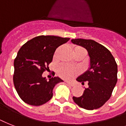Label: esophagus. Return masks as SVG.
<instances>
[{"label": "esophagus", "mask_w": 126, "mask_h": 126, "mask_svg": "<svg viewBox=\"0 0 126 126\" xmlns=\"http://www.w3.org/2000/svg\"><path fill=\"white\" fill-rule=\"evenodd\" d=\"M66 83H67V84H68V85H70V86L71 87H74L75 85V83H74L69 82V81H66Z\"/></svg>", "instance_id": "1"}]
</instances>
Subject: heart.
<instances>
[{
  "instance_id": "b5f03b06",
  "label": "heart",
  "mask_w": 126,
  "mask_h": 126,
  "mask_svg": "<svg viewBox=\"0 0 126 126\" xmlns=\"http://www.w3.org/2000/svg\"><path fill=\"white\" fill-rule=\"evenodd\" d=\"M78 49H83L81 47H76L74 49L75 50H78ZM60 48H58L56 50L55 53H54V58H56L58 55V53L60 52ZM80 70L78 68L76 67H73V66H68L66 65H61L58 67V70H57V72L58 74L60 76V77L64 79H72L73 78H74L76 76H77L78 74L79 73Z\"/></svg>"
}]
</instances>
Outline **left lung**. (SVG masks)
Masks as SVG:
<instances>
[{
  "label": "left lung",
  "mask_w": 126,
  "mask_h": 126,
  "mask_svg": "<svg viewBox=\"0 0 126 126\" xmlns=\"http://www.w3.org/2000/svg\"><path fill=\"white\" fill-rule=\"evenodd\" d=\"M73 43L84 47L90 56L91 67L76 79L85 88L80 97L73 96L74 102L87 110L98 109L111 96L117 82V64L110 51L101 44L91 39H75Z\"/></svg>",
  "instance_id": "obj_1"
}]
</instances>
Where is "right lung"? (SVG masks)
Here are the masks:
<instances>
[{
  "label": "right lung",
  "instance_id": "add662e5",
  "mask_svg": "<svg viewBox=\"0 0 126 126\" xmlns=\"http://www.w3.org/2000/svg\"><path fill=\"white\" fill-rule=\"evenodd\" d=\"M70 38L39 35L23 45L14 60L13 84L21 100L33 106H41L52 98L53 89L63 81L54 77L47 81L43 73L48 70L54 52Z\"/></svg>",
  "mask_w": 126,
  "mask_h": 126
}]
</instances>
